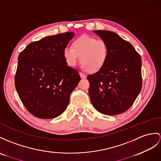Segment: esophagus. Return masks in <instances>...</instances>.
I'll return each mask as SVG.
<instances>
[{"mask_svg": "<svg viewBox=\"0 0 161 161\" xmlns=\"http://www.w3.org/2000/svg\"><path fill=\"white\" fill-rule=\"evenodd\" d=\"M79 74H80V78H82V79H83V78H85L86 77H87V76H86L85 74L81 73V72H79Z\"/></svg>", "mask_w": 161, "mask_h": 161, "instance_id": "esophagus-1", "label": "esophagus"}]
</instances>
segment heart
Masks as SVG:
<instances>
[{"label": "heart", "mask_w": 161, "mask_h": 161, "mask_svg": "<svg viewBox=\"0 0 161 161\" xmlns=\"http://www.w3.org/2000/svg\"><path fill=\"white\" fill-rule=\"evenodd\" d=\"M108 55L107 42L86 35L75 39L72 43V48H65L63 51V57L69 67L76 65L79 57L83 68L92 73L99 72L104 67Z\"/></svg>", "instance_id": "1"}]
</instances>
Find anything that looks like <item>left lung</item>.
Here are the masks:
<instances>
[{"mask_svg":"<svg viewBox=\"0 0 161 161\" xmlns=\"http://www.w3.org/2000/svg\"><path fill=\"white\" fill-rule=\"evenodd\" d=\"M107 43L108 61L100 71L87 76L93 107L107 115L126 111L142 87V58L130 42L109 31H95Z\"/></svg>","mask_w":161,"mask_h":161,"instance_id":"left-lung-1","label":"left lung"}]
</instances>
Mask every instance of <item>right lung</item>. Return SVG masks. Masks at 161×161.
<instances>
[{"mask_svg": "<svg viewBox=\"0 0 161 161\" xmlns=\"http://www.w3.org/2000/svg\"><path fill=\"white\" fill-rule=\"evenodd\" d=\"M73 37L72 32L46 37L31 42L19 54L15 87L27 111L38 118L61 115L80 80L63 57Z\"/></svg>", "mask_w": 161, "mask_h": 161, "instance_id": "add662e5", "label": "right lung"}]
</instances>
